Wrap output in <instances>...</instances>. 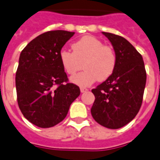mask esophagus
<instances>
[{
  "label": "esophagus",
  "mask_w": 160,
  "mask_h": 160,
  "mask_svg": "<svg viewBox=\"0 0 160 160\" xmlns=\"http://www.w3.org/2000/svg\"><path fill=\"white\" fill-rule=\"evenodd\" d=\"M80 91H81V93L86 92V91H88V89L85 87H80Z\"/></svg>",
  "instance_id": "obj_1"
}]
</instances>
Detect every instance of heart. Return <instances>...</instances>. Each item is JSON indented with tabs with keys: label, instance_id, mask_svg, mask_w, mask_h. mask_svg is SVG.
<instances>
[{
	"label": "heart",
	"instance_id": "heart-1",
	"mask_svg": "<svg viewBox=\"0 0 160 160\" xmlns=\"http://www.w3.org/2000/svg\"><path fill=\"white\" fill-rule=\"evenodd\" d=\"M73 52L62 49L59 59L63 70L69 75H75L81 68L84 71L70 80L80 86H89L100 80H107L113 75L117 65L114 49L91 36H83L72 44Z\"/></svg>",
	"mask_w": 160,
	"mask_h": 160
}]
</instances>
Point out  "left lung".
Segmentation results:
<instances>
[{"mask_svg":"<svg viewBox=\"0 0 160 160\" xmlns=\"http://www.w3.org/2000/svg\"><path fill=\"white\" fill-rule=\"evenodd\" d=\"M117 56L114 72L91 91L95 97L91 114L98 124L119 129L136 116L143 101L146 71L142 55L122 36L102 32Z\"/></svg>","mask_w":160,"mask_h":160,"instance_id":"obj_1","label":"left lung"}]
</instances>
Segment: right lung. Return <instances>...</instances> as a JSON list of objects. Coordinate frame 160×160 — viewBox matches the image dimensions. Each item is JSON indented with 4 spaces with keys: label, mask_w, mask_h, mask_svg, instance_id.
Masks as SVG:
<instances>
[{
    "label": "right lung",
    "mask_w": 160,
    "mask_h": 160,
    "mask_svg": "<svg viewBox=\"0 0 160 160\" xmlns=\"http://www.w3.org/2000/svg\"><path fill=\"white\" fill-rule=\"evenodd\" d=\"M75 32L41 34L21 51L16 74L17 102L26 119L41 128L53 127L67 115L80 95L79 86L68 82L59 53Z\"/></svg>",
    "instance_id": "obj_1"
}]
</instances>
